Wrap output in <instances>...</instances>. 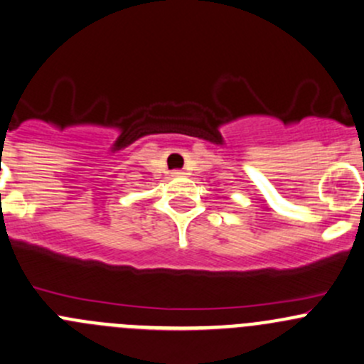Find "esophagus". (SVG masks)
I'll list each match as a JSON object with an SVG mask.
<instances>
[{
    "mask_svg": "<svg viewBox=\"0 0 364 364\" xmlns=\"http://www.w3.org/2000/svg\"><path fill=\"white\" fill-rule=\"evenodd\" d=\"M171 174L174 176V178H179V176H183V174H185V172H183V171H179V168H178V171H172Z\"/></svg>",
    "mask_w": 364,
    "mask_h": 364,
    "instance_id": "1",
    "label": "esophagus"
}]
</instances>
